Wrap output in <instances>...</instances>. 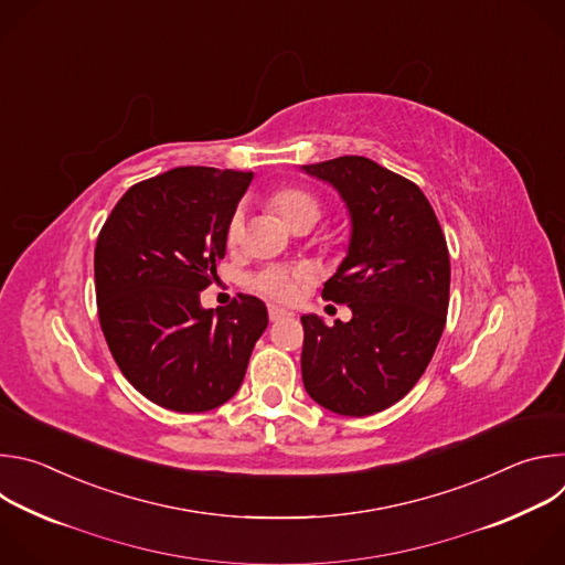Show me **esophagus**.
<instances>
[{"mask_svg": "<svg viewBox=\"0 0 565 565\" xmlns=\"http://www.w3.org/2000/svg\"><path fill=\"white\" fill-rule=\"evenodd\" d=\"M268 315H270V321H277L281 317H288L290 312L286 308H279V306H268Z\"/></svg>", "mask_w": 565, "mask_h": 565, "instance_id": "1", "label": "esophagus"}]
</instances>
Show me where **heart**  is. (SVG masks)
<instances>
[{
	"label": "heart",
	"mask_w": 565,
	"mask_h": 565,
	"mask_svg": "<svg viewBox=\"0 0 565 565\" xmlns=\"http://www.w3.org/2000/svg\"><path fill=\"white\" fill-rule=\"evenodd\" d=\"M270 205L275 212L290 225H299L301 221H317L321 214V205L315 194L303 188H279L270 196ZM244 236V207H236L227 221L225 238L230 246H236ZM308 273L295 266H270L253 277V288L275 301H292L303 288Z\"/></svg>",
	"instance_id": "1"
}]
</instances>
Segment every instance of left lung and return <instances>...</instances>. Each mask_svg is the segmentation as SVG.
Returning a JSON list of instances; mask_svg holds the SVG:
<instances>
[{
    "label": "left lung",
    "instance_id": "obj_1",
    "mask_svg": "<svg viewBox=\"0 0 565 565\" xmlns=\"http://www.w3.org/2000/svg\"><path fill=\"white\" fill-rule=\"evenodd\" d=\"M331 183L351 216L349 253L321 297L351 321L301 315V377L329 412L362 418L405 397L425 373L449 306L447 241L423 190L364 156L303 166Z\"/></svg>",
    "mask_w": 565,
    "mask_h": 565
}]
</instances>
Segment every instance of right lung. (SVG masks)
I'll return each mask as SVG.
<instances>
[{"label": "right lung", "mask_w": 565, "mask_h": 565, "mask_svg": "<svg viewBox=\"0 0 565 565\" xmlns=\"http://www.w3.org/2000/svg\"><path fill=\"white\" fill-rule=\"evenodd\" d=\"M253 172L177 168L136 183L105 221L94 255L98 317L122 375L158 407L201 414L244 382L268 327L262 299L203 308L225 230Z\"/></svg>", "instance_id": "obj_1"}]
</instances>
